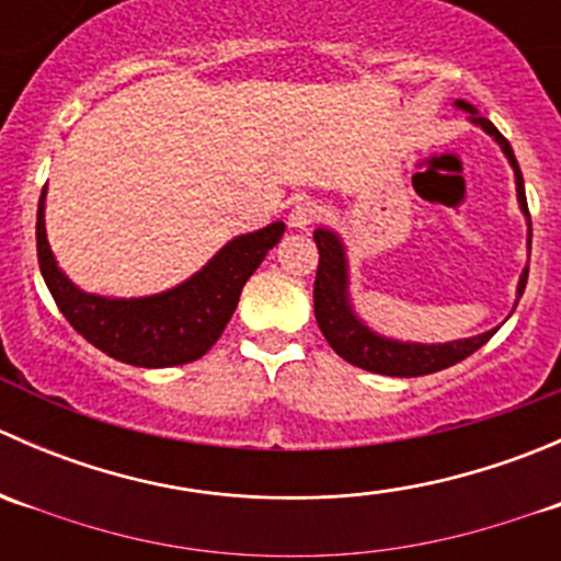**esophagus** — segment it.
I'll use <instances>...</instances> for the list:
<instances>
[{"label":"esophagus","mask_w":561,"mask_h":561,"mask_svg":"<svg viewBox=\"0 0 561 561\" xmlns=\"http://www.w3.org/2000/svg\"><path fill=\"white\" fill-rule=\"evenodd\" d=\"M317 217H320V206H317V203H312V201H301V203H296V206H293L287 222H290L293 230H309L317 222Z\"/></svg>","instance_id":"esophagus-1"}]
</instances>
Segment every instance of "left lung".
I'll return each mask as SVG.
<instances>
[{
  "label": "left lung",
  "instance_id": "1",
  "mask_svg": "<svg viewBox=\"0 0 561 561\" xmlns=\"http://www.w3.org/2000/svg\"><path fill=\"white\" fill-rule=\"evenodd\" d=\"M456 111L467 113L469 122L474 127L483 129L485 135L494 138V144L500 146L505 160L511 162L513 179H516V201L526 219V249L531 247V222H529V208H526V190H524V175L518 168L516 154H513V146L502 138L500 129L483 116L472 103L467 100H456ZM314 244L320 249V265H317V279H314V317L317 325H320L322 336L328 339V344L333 347V353L339 358H344L347 364L358 366V369L375 371V375L386 377H423L434 375V371H443L448 366L458 364L467 355H472L474 350L483 347L500 325L491 328V331L478 333V336L467 339H454V342H404V339L386 336V333L375 331L364 317L358 314L353 304V293H350V254L347 244L342 241V236L333 228H317L314 230ZM526 276H529V265H524L522 276H518L516 285V309L518 298L524 296ZM511 317V314H507Z\"/></svg>",
  "mask_w": 561,
  "mask_h": 561
}]
</instances>
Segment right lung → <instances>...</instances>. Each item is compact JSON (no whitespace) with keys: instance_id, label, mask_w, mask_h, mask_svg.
I'll use <instances>...</instances> for the list:
<instances>
[{"instance_id":"obj_1","label":"right lung","mask_w":561,"mask_h":561,"mask_svg":"<svg viewBox=\"0 0 561 561\" xmlns=\"http://www.w3.org/2000/svg\"><path fill=\"white\" fill-rule=\"evenodd\" d=\"M45 195L48 184L37 206V257L56 307L87 342L140 369H168L203 358L222 336L249 276L285 236V222H271L230 239L175 287L133 298L100 296L78 287L56 263L45 233Z\"/></svg>"}]
</instances>
